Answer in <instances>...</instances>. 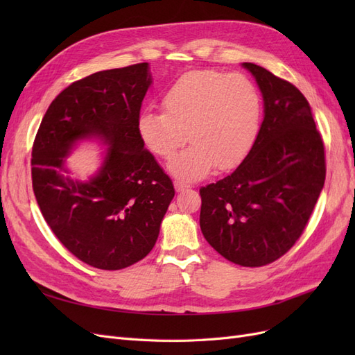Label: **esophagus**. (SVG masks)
Segmentation results:
<instances>
[{
	"label": "esophagus",
	"mask_w": 355,
	"mask_h": 355,
	"mask_svg": "<svg viewBox=\"0 0 355 355\" xmlns=\"http://www.w3.org/2000/svg\"><path fill=\"white\" fill-rule=\"evenodd\" d=\"M173 185H175V189H176L178 192H180V191H185V189L191 188V185H189V184H187V182H184V180H175V182H173Z\"/></svg>",
	"instance_id": "34e87169"
}]
</instances>
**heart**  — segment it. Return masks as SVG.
<instances>
[{
	"mask_svg": "<svg viewBox=\"0 0 355 355\" xmlns=\"http://www.w3.org/2000/svg\"><path fill=\"white\" fill-rule=\"evenodd\" d=\"M164 112L144 111L137 135L149 153L168 159L184 179H200L216 167L235 168L249 155L261 127V94L243 73L189 71L170 84L161 98Z\"/></svg>",
	"mask_w": 355,
	"mask_h": 355,
	"instance_id": "b5f03b06",
	"label": "heart"
}]
</instances>
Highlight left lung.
Segmentation results:
<instances>
[{"mask_svg":"<svg viewBox=\"0 0 355 355\" xmlns=\"http://www.w3.org/2000/svg\"><path fill=\"white\" fill-rule=\"evenodd\" d=\"M263 96L265 116L243 163L200 188V227L225 259L263 266L302 235L326 179L324 144L305 96L268 69L243 63Z\"/></svg>","mask_w":355,"mask_h":355,"instance_id":"8db88e82","label":"left lung"}]
</instances>
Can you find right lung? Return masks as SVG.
<instances>
[{
    "instance_id": "right-lung-1",
    "label": "right lung",
    "mask_w": 355,
    "mask_h": 355,
    "mask_svg": "<svg viewBox=\"0 0 355 355\" xmlns=\"http://www.w3.org/2000/svg\"><path fill=\"white\" fill-rule=\"evenodd\" d=\"M151 84L148 63L101 71L72 83L49 106L32 145V189L58 240L84 263L106 271L153 250L175 188L137 135ZM110 145L98 177L73 182L62 157L84 137Z\"/></svg>"
}]
</instances>
